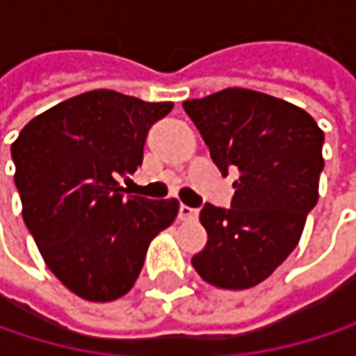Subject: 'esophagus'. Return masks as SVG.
<instances>
[{
  "instance_id": "1",
  "label": "esophagus",
  "mask_w": 356,
  "mask_h": 356,
  "mask_svg": "<svg viewBox=\"0 0 356 356\" xmlns=\"http://www.w3.org/2000/svg\"><path fill=\"white\" fill-rule=\"evenodd\" d=\"M197 214H200L197 208H189V206H185V204L179 206V218H181V220H197Z\"/></svg>"
}]
</instances>
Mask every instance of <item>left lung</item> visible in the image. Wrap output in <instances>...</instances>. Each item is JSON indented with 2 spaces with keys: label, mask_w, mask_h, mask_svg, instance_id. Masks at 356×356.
Here are the masks:
<instances>
[{
  "label": "left lung",
  "mask_w": 356,
  "mask_h": 356,
  "mask_svg": "<svg viewBox=\"0 0 356 356\" xmlns=\"http://www.w3.org/2000/svg\"><path fill=\"white\" fill-rule=\"evenodd\" d=\"M183 108L220 173H239L231 208L204 204L208 243L191 264L218 289H251L297 248L318 204L323 131L303 108L248 88L185 101Z\"/></svg>",
  "instance_id": "obj_1"
}]
</instances>
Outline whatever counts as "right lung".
I'll use <instances>...</instances> for the list:
<instances>
[{
  "instance_id": "right-lung-1",
  "label": "right lung",
  "mask_w": 356,
  "mask_h": 356,
  "mask_svg": "<svg viewBox=\"0 0 356 356\" xmlns=\"http://www.w3.org/2000/svg\"><path fill=\"white\" fill-rule=\"evenodd\" d=\"M171 108L90 90L36 115L12 144L36 248L61 284L86 301L129 293L150 241L177 216V200L127 195L117 183L142 165L148 129Z\"/></svg>"
}]
</instances>
